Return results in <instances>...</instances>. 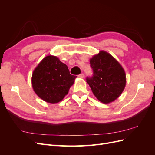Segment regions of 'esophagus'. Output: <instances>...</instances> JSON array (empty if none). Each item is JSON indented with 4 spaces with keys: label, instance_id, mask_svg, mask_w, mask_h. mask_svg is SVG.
<instances>
[{
    "label": "esophagus",
    "instance_id": "esophagus-1",
    "mask_svg": "<svg viewBox=\"0 0 155 155\" xmlns=\"http://www.w3.org/2000/svg\"><path fill=\"white\" fill-rule=\"evenodd\" d=\"M78 77L79 78H84V74L83 73H81V74H80L78 76Z\"/></svg>",
    "mask_w": 155,
    "mask_h": 155
}]
</instances>
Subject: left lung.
<instances>
[{
	"mask_svg": "<svg viewBox=\"0 0 155 155\" xmlns=\"http://www.w3.org/2000/svg\"><path fill=\"white\" fill-rule=\"evenodd\" d=\"M93 73L86 80L97 99L104 104L116 100L124 91L126 75L123 67L109 53L100 51L90 59Z\"/></svg>",
	"mask_w": 155,
	"mask_h": 155,
	"instance_id": "8db88e82",
	"label": "left lung"
}]
</instances>
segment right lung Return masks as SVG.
<instances>
[{"label": "right lung", "mask_w": 155, "mask_h": 155, "mask_svg": "<svg viewBox=\"0 0 155 155\" xmlns=\"http://www.w3.org/2000/svg\"><path fill=\"white\" fill-rule=\"evenodd\" d=\"M76 78L70 74L68 67L57 57L48 55L34 70L32 87L42 100L56 104L67 94Z\"/></svg>", "instance_id": "add662e5"}]
</instances>
